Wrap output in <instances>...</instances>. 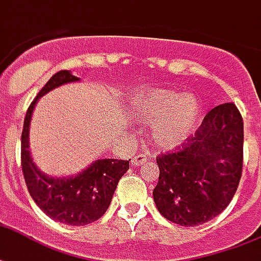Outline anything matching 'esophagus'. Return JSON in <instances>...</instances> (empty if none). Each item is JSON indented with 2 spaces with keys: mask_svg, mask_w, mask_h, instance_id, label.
<instances>
[{
  "mask_svg": "<svg viewBox=\"0 0 261 261\" xmlns=\"http://www.w3.org/2000/svg\"><path fill=\"white\" fill-rule=\"evenodd\" d=\"M146 156L145 155H137L131 159V166L134 167H138V166H142L144 163H146Z\"/></svg>",
  "mask_w": 261,
  "mask_h": 261,
  "instance_id": "1",
  "label": "esophagus"
}]
</instances>
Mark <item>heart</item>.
Masks as SVG:
<instances>
[{
	"label": "heart",
	"mask_w": 261,
	"mask_h": 261,
	"mask_svg": "<svg viewBox=\"0 0 261 261\" xmlns=\"http://www.w3.org/2000/svg\"><path fill=\"white\" fill-rule=\"evenodd\" d=\"M131 111L145 124H152L150 136L156 145L175 149L192 134L200 106L185 94L153 90L133 98Z\"/></svg>",
	"instance_id": "heart-1"
}]
</instances>
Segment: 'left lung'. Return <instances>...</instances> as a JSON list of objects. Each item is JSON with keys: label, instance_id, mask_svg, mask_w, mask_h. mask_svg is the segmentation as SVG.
<instances>
[{"label": "left lung", "instance_id": "8db88e82", "mask_svg": "<svg viewBox=\"0 0 261 261\" xmlns=\"http://www.w3.org/2000/svg\"><path fill=\"white\" fill-rule=\"evenodd\" d=\"M156 162L153 200L165 219L182 227L214 219L228 206L242 175L244 121L238 108H213L195 136Z\"/></svg>", "mask_w": 261, "mask_h": 261}]
</instances>
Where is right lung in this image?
Returning a JSON list of instances; mask_svg holds the SVG:
<instances>
[{"instance_id": "1", "label": "right lung", "mask_w": 261, "mask_h": 261, "mask_svg": "<svg viewBox=\"0 0 261 261\" xmlns=\"http://www.w3.org/2000/svg\"><path fill=\"white\" fill-rule=\"evenodd\" d=\"M69 70L55 73L30 103L22 131V170L33 200L48 217L67 225H86L101 219L111 204L119 179L130 167V160H95L71 177H49L34 165L29 148L32 113L37 101L57 87L79 82Z\"/></svg>"}]
</instances>
